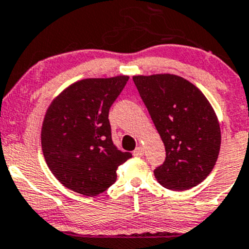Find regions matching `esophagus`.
<instances>
[{"label":"esophagus","mask_w":249,"mask_h":249,"mask_svg":"<svg viewBox=\"0 0 249 249\" xmlns=\"http://www.w3.org/2000/svg\"><path fill=\"white\" fill-rule=\"evenodd\" d=\"M133 155H134V156H137V157H142V155H144V147H142V146H138L137 149H135L134 151H133Z\"/></svg>","instance_id":"obj_1"}]
</instances>
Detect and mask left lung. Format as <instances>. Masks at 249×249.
<instances>
[{
	"instance_id": "1",
	"label": "left lung",
	"mask_w": 249,
	"mask_h": 249,
	"mask_svg": "<svg viewBox=\"0 0 249 249\" xmlns=\"http://www.w3.org/2000/svg\"><path fill=\"white\" fill-rule=\"evenodd\" d=\"M133 81L166 149L155 178L176 191L198 185L220 150V125L211 103L195 85L173 73L137 75Z\"/></svg>"
}]
</instances>
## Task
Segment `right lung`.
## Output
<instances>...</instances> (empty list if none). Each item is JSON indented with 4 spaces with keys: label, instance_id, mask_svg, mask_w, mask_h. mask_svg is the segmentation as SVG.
Wrapping results in <instances>:
<instances>
[{
    "label": "right lung",
    "instance_id": "add662e5",
    "mask_svg": "<svg viewBox=\"0 0 249 249\" xmlns=\"http://www.w3.org/2000/svg\"><path fill=\"white\" fill-rule=\"evenodd\" d=\"M129 76L85 78L59 93L44 115L41 145L44 160L65 188L97 196L116 181V169L130 152L111 139L109 110Z\"/></svg>",
    "mask_w": 249,
    "mask_h": 249
}]
</instances>
